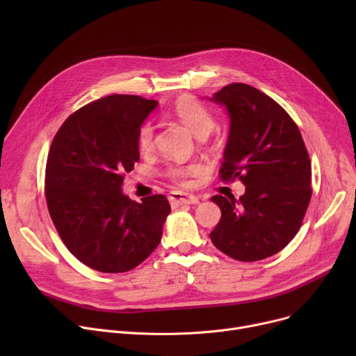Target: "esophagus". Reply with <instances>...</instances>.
I'll list each match as a JSON object with an SVG mask.
<instances>
[{"label": "esophagus", "instance_id": "esophagus-1", "mask_svg": "<svg viewBox=\"0 0 356 356\" xmlns=\"http://www.w3.org/2000/svg\"><path fill=\"white\" fill-rule=\"evenodd\" d=\"M170 202L176 207H180V204H196L199 203V199L195 195L191 193H184V192H172L170 196H168Z\"/></svg>", "mask_w": 356, "mask_h": 356}]
</instances>
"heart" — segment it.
<instances>
[{
    "instance_id": "b5f03b06",
    "label": "heart",
    "mask_w": 356,
    "mask_h": 356,
    "mask_svg": "<svg viewBox=\"0 0 356 356\" xmlns=\"http://www.w3.org/2000/svg\"><path fill=\"white\" fill-rule=\"evenodd\" d=\"M173 114L188 127L196 137H207L213 125L215 120L212 112L202 102L192 97H181L173 105ZM137 143L141 152H149L154 145V127L149 122H144L137 134ZM202 170L200 164L173 165L168 168V176L183 184H189L191 179Z\"/></svg>"
}]
</instances>
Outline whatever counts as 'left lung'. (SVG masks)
<instances>
[{
    "mask_svg": "<svg viewBox=\"0 0 356 356\" xmlns=\"http://www.w3.org/2000/svg\"><path fill=\"white\" fill-rule=\"evenodd\" d=\"M211 101L227 108L229 136L220 179H239L245 193L212 197L222 216L213 245L238 261H258L282 251L302 227L312 197V164L305 141L287 112L247 83H231Z\"/></svg>",
    "mask_w": 356,
    "mask_h": 356,
    "instance_id": "1",
    "label": "left lung"
}]
</instances>
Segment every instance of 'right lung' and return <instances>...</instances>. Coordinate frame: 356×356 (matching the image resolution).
<instances>
[{
    "label": "right lung",
    "mask_w": 356,
    "mask_h": 356,
    "mask_svg": "<svg viewBox=\"0 0 356 356\" xmlns=\"http://www.w3.org/2000/svg\"><path fill=\"white\" fill-rule=\"evenodd\" d=\"M157 101L109 95L78 109L54 136L46 163L49 213L66 248L101 273L136 268L161 241L164 195L131 200L125 173L140 160L137 134Z\"/></svg>",
    "instance_id": "add662e5"
}]
</instances>
